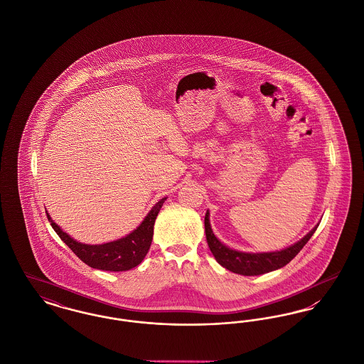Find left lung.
<instances>
[{"instance_id":"8db88e82","label":"left lung","mask_w":364,"mask_h":364,"mask_svg":"<svg viewBox=\"0 0 364 364\" xmlns=\"http://www.w3.org/2000/svg\"><path fill=\"white\" fill-rule=\"evenodd\" d=\"M316 228L318 226L311 229L301 240L294 242V245L285 250L276 251V252L252 254V252H242V251L232 250L220 242L213 233L210 220H208V211L205 215V232H206V240H208L211 254L221 266L242 276H259V274H264V273L284 267L287 263L294 259V257L300 252V250L311 239Z\"/></svg>"}]
</instances>
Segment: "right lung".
Here are the masks:
<instances>
[{
    "mask_svg": "<svg viewBox=\"0 0 364 364\" xmlns=\"http://www.w3.org/2000/svg\"><path fill=\"white\" fill-rule=\"evenodd\" d=\"M165 200L166 198H162L156 203V206L150 210L143 223L134 232L116 242H105L100 245H90L73 240L70 235L61 230V228L53 221L48 213L46 214L50 225L60 236V239L70 247L79 259L85 262L90 267L106 272H127L136 267L149 252L153 240L156 215Z\"/></svg>",
    "mask_w": 364,
    "mask_h": 364,
    "instance_id": "right-lung-1",
    "label": "right lung"
}]
</instances>
